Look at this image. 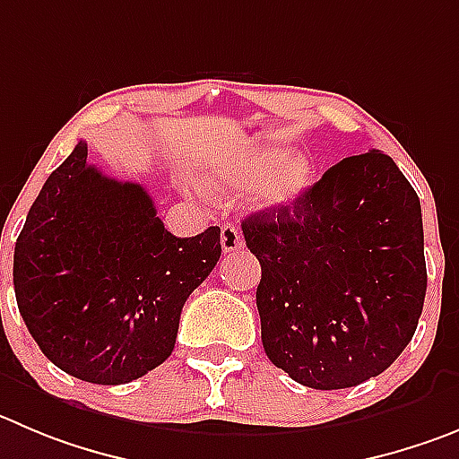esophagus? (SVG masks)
Returning <instances> with one entry per match:
<instances>
[{
    "instance_id": "obj_1",
    "label": "esophagus",
    "mask_w": 459,
    "mask_h": 459,
    "mask_svg": "<svg viewBox=\"0 0 459 459\" xmlns=\"http://www.w3.org/2000/svg\"><path fill=\"white\" fill-rule=\"evenodd\" d=\"M220 242H221V249H224V254H230V251H238L244 247L242 233H239L238 226H233V224H221Z\"/></svg>"
}]
</instances>
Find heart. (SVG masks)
I'll return each mask as SVG.
<instances>
[{"instance_id":"b5f03b06","label":"heart","mask_w":459,"mask_h":459,"mask_svg":"<svg viewBox=\"0 0 459 459\" xmlns=\"http://www.w3.org/2000/svg\"><path fill=\"white\" fill-rule=\"evenodd\" d=\"M205 183L220 190L254 187L258 205L285 208L310 187L312 165L306 156H288L281 147H249L210 160Z\"/></svg>"}]
</instances>
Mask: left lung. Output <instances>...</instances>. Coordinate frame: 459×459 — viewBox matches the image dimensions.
<instances>
[{
	"instance_id": "8db88e82",
	"label": "left lung",
	"mask_w": 459,
	"mask_h": 459,
	"mask_svg": "<svg viewBox=\"0 0 459 459\" xmlns=\"http://www.w3.org/2000/svg\"><path fill=\"white\" fill-rule=\"evenodd\" d=\"M263 278L267 358L312 389L383 374L417 331L426 299L421 204L396 162L349 156L285 208L242 221Z\"/></svg>"
}]
</instances>
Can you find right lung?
Returning <instances> with one entry per match:
<instances>
[{
	"mask_svg": "<svg viewBox=\"0 0 459 459\" xmlns=\"http://www.w3.org/2000/svg\"><path fill=\"white\" fill-rule=\"evenodd\" d=\"M220 255V226L174 238L147 190L88 165L81 140L29 210L13 285L29 333L58 369L124 385L169 358L183 306Z\"/></svg>",
	"mask_w": 459,
	"mask_h": 459,
	"instance_id": "right-lung-1",
	"label": "right lung"
}]
</instances>
